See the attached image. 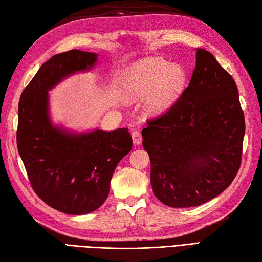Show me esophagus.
Returning <instances> with one entry per match:
<instances>
[{
  "instance_id": "34e87169",
  "label": "esophagus",
  "mask_w": 262,
  "mask_h": 262,
  "mask_svg": "<svg viewBox=\"0 0 262 262\" xmlns=\"http://www.w3.org/2000/svg\"><path fill=\"white\" fill-rule=\"evenodd\" d=\"M132 140H133V143L136 145H139L140 143L142 142V135L140 131H133L132 132Z\"/></svg>"
}]
</instances>
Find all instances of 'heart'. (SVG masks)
I'll return each instance as SVG.
<instances>
[{
	"label": "heart",
	"mask_w": 262,
	"mask_h": 262,
	"mask_svg": "<svg viewBox=\"0 0 262 262\" xmlns=\"http://www.w3.org/2000/svg\"><path fill=\"white\" fill-rule=\"evenodd\" d=\"M187 72L162 57H145L126 70L123 92L129 100L148 97L145 112L162 114L176 103L186 88Z\"/></svg>",
	"instance_id": "b5f03b06"
}]
</instances>
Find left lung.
<instances>
[{
    "label": "left lung",
    "mask_w": 262,
    "mask_h": 262,
    "mask_svg": "<svg viewBox=\"0 0 262 262\" xmlns=\"http://www.w3.org/2000/svg\"><path fill=\"white\" fill-rule=\"evenodd\" d=\"M188 88L142 130L153 193L172 208L196 207L225 191L237 176L245 116L232 76L196 49Z\"/></svg>",
    "instance_id": "obj_1"
}]
</instances>
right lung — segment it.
<instances>
[{
  "label": "right lung",
  "instance_id": "right-lung-1",
  "mask_svg": "<svg viewBox=\"0 0 262 262\" xmlns=\"http://www.w3.org/2000/svg\"><path fill=\"white\" fill-rule=\"evenodd\" d=\"M98 54L80 50L43 63L18 102L17 150L35 193L55 210L85 214L100 208L118 163L132 149L126 127L75 133L53 125L49 91L68 76L89 71Z\"/></svg>",
  "mask_w": 262,
  "mask_h": 262
}]
</instances>
